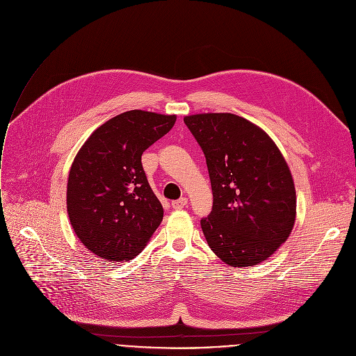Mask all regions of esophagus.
<instances>
[{
	"instance_id": "obj_1",
	"label": "esophagus",
	"mask_w": 356,
	"mask_h": 356,
	"mask_svg": "<svg viewBox=\"0 0 356 356\" xmlns=\"http://www.w3.org/2000/svg\"><path fill=\"white\" fill-rule=\"evenodd\" d=\"M186 204H188V199H186V197H181V199H178V200L171 202V206H172L174 209H177V210H179V209L185 207Z\"/></svg>"
}]
</instances>
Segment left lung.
Segmentation results:
<instances>
[{"instance_id":"left-lung-1","label":"left lung","mask_w":356,"mask_h":356,"mask_svg":"<svg viewBox=\"0 0 356 356\" xmlns=\"http://www.w3.org/2000/svg\"><path fill=\"white\" fill-rule=\"evenodd\" d=\"M209 170L213 207L200 220L211 251L232 266H251L285 243L296 218L291 170L273 140L233 113L184 118Z\"/></svg>"}]
</instances>
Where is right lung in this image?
<instances>
[{"label":"right lung","instance_id":"add662e5","mask_svg":"<svg viewBox=\"0 0 356 356\" xmlns=\"http://www.w3.org/2000/svg\"><path fill=\"white\" fill-rule=\"evenodd\" d=\"M175 120V115L127 111L99 126L77 153L68 174L67 211L80 241L99 258H134L160 226L164 209L141 154Z\"/></svg>","mask_w":356,"mask_h":356}]
</instances>
